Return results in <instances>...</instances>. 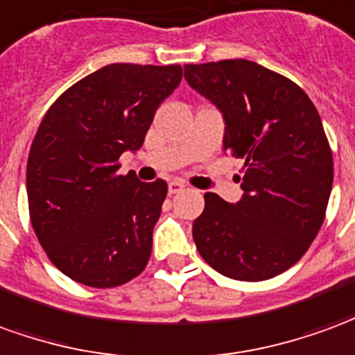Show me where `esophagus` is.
<instances>
[{
	"label": "esophagus",
	"mask_w": 355,
	"mask_h": 355,
	"mask_svg": "<svg viewBox=\"0 0 355 355\" xmlns=\"http://www.w3.org/2000/svg\"><path fill=\"white\" fill-rule=\"evenodd\" d=\"M185 189V183L178 182V180H173V182L168 183V193L170 195H175V193H180V191Z\"/></svg>",
	"instance_id": "esophagus-1"
}]
</instances>
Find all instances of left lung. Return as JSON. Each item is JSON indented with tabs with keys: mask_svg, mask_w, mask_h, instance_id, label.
Wrapping results in <instances>:
<instances>
[{
	"mask_svg": "<svg viewBox=\"0 0 355 355\" xmlns=\"http://www.w3.org/2000/svg\"><path fill=\"white\" fill-rule=\"evenodd\" d=\"M185 80L222 110L223 150L245 160L237 205L205 195L193 223L197 250L225 277H275L325 220L333 150L318 109L293 80L246 59L185 64Z\"/></svg>",
	"mask_w": 355,
	"mask_h": 355,
	"instance_id": "obj_1",
	"label": "left lung"
}]
</instances>
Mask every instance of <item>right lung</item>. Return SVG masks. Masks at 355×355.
Returning a JSON list of instances; mask_svg holds the SVG:
<instances>
[{"instance_id":"add662e5","label":"right lung","mask_w":355,"mask_h":355,"mask_svg":"<svg viewBox=\"0 0 355 355\" xmlns=\"http://www.w3.org/2000/svg\"><path fill=\"white\" fill-rule=\"evenodd\" d=\"M182 76L180 64H107L45 112L26 164L30 222L72 281L112 288L147 268L168 185L118 173V158L141 147Z\"/></svg>"}]
</instances>
